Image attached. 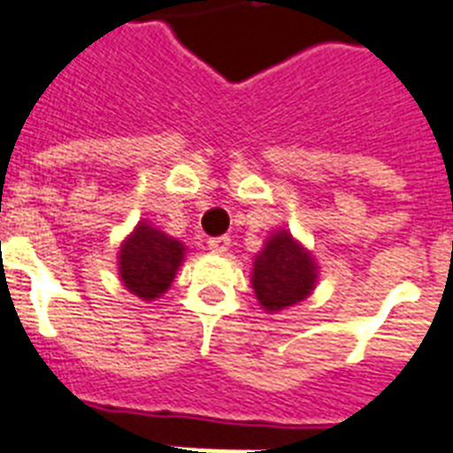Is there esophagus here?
I'll return each instance as SVG.
<instances>
[{
    "instance_id": "esophagus-1",
    "label": "esophagus",
    "mask_w": 453,
    "mask_h": 453,
    "mask_svg": "<svg viewBox=\"0 0 453 453\" xmlns=\"http://www.w3.org/2000/svg\"><path fill=\"white\" fill-rule=\"evenodd\" d=\"M229 245H231L229 236H215L208 241V248L212 250V252H217V255H224V252L229 250Z\"/></svg>"
}]
</instances>
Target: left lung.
Returning <instances> with one entry per match:
<instances>
[{
	"label": "left lung",
	"instance_id": "obj_1",
	"mask_svg": "<svg viewBox=\"0 0 453 453\" xmlns=\"http://www.w3.org/2000/svg\"><path fill=\"white\" fill-rule=\"evenodd\" d=\"M318 283L316 259L285 229L273 231L252 264V289L264 311H278L303 302Z\"/></svg>",
	"mask_w": 453,
	"mask_h": 453
}]
</instances>
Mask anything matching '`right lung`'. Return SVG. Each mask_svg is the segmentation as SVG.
I'll use <instances>...</instances> for the list:
<instances>
[{
  "label": "right lung",
  "instance_id": "right-lung-1",
  "mask_svg": "<svg viewBox=\"0 0 453 453\" xmlns=\"http://www.w3.org/2000/svg\"><path fill=\"white\" fill-rule=\"evenodd\" d=\"M184 245L150 222H140L119 250V276L135 296L154 302L170 288L184 259Z\"/></svg>",
  "mask_w": 453,
  "mask_h": 453
}]
</instances>
